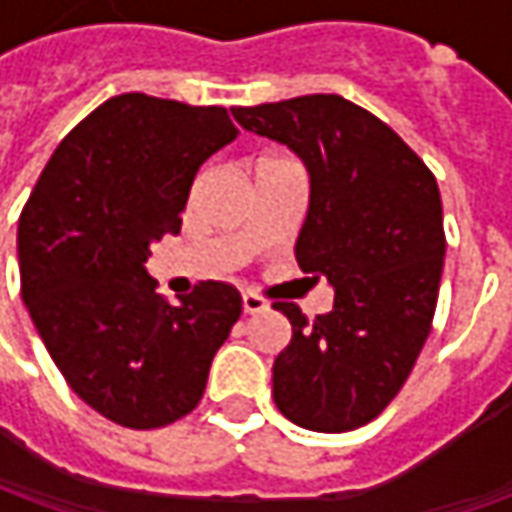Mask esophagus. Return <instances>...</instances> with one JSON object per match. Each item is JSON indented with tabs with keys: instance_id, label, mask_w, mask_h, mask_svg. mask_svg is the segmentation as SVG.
<instances>
[{
	"instance_id": "1",
	"label": "esophagus",
	"mask_w": 512,
	"mask_h": 512,
	"mask_svg": "<svg viewBox=\"0 0 512 512\" xmlns=\"http://www.w3.org/2000/svg\"><path fill=\"white\" fill-rule=\"evenodd\" d=\"M242 310L245 313H262V310H267V302L256 293H242Z\"/></svg>"
}]
</instances>
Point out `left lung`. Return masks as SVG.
Segmentation results:
<instances>
[{"label":"left lung","mask_w":512,"mask_h":512,"mask_svg":"<svg viewBox=\"0 0 512 512\" xmlns=\"http://www.w3.org/2000/svg\"><path fill=\"white\" fill-rule=\"evenodd\" d=\"M233 116L305 162L296 262L333 287V310L316 319L273 305L293 327L273 362V402L305 430H356L402 390L430 333L447 247L436 176L396 130L336 93Z\"/></svg>","instance_id":"left-lung-1"}]
</instances>
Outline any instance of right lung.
I'll return each mask as SVG.
<instances>
[{"instance_id": "1", "label": "right lung", "mask_w": 512, "mask_h": 512, "mask_svg": "<svg viewBox=\"0 0 512 512\" xmlns=\"http://www.w3.org/2000/svg\"><path fill=\"white\" fill-rule=\"evenodd\" d=\"M236 133L216 105L113 96L59 142L19 216L30 319L70 390L122 427L187 416L242 313L225 282L170 305L145 267L150 245L179 233L202 162Z\"/></svg>"}]
</instances>
